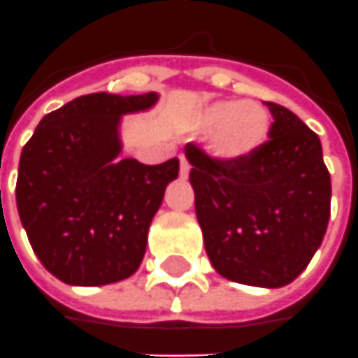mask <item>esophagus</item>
Wrapping results in <instances>:
<instances>
[{"label": "esophagus", "instance_id": "34e87169", "mask_svg": "<svg viewBox=\"0 0 358 358\" xmlns=\"http://www.w3.org/2000/svg\"><path fill=\"white\" fill-rule=\"evenodd\" d=\"M179 162H181L179 173H181V177H187V175H189V171H191V165H189V162L185 159V155H181V157H179Z\"/></svg>", "mask_w": 358, "mask_h": 358}]
</instances>
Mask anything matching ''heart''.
I'll use <instances>...</instances> for the list:
<instances>
[{
  "mask_svg": "<svg viewBox=\"0 0 358 358\" xmlns=\"http://www.w3.org/2000/svg\"><path fill=\"white\" fill-rule=\"evenodd\" d=\"M208 150L222 162H240L265 146L271 132L267 108L255 101H216L199 117Z\"/></svg>",
  "mask_w": 358,
  "mask_h": 358,
  "instance_id": "heart-1",
  "label": "heart"
}]
</instances>
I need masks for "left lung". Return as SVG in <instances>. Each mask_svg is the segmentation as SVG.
I'll use <instances>...</instances> for the list:
<instances>
[{"instance_id":"8db88e82","label":"left lung","mask_w":358,"mask_h":358,"mask_svg":"<svg viewBox=\"0 0 358 358\" xmlns=\"http://www.w3.org/2000/svg\"><path fill=\"white\" fill-rule=\"evenodd\" d=\"M267 107L268 142L250 157L218 164L191 144L185 155L212 267L240 285L280 288L322 245L331 179L314 130L287 107Z\"/></svg>"}]
</instances>
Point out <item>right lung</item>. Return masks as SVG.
<instances>
[{
    "instance_id": "add662e5",
    "label": "right lung",
    "mask_w": 358,
    "mask_h": 358,
    "mask_svg": "<svg viewBox=\"0 0 358 358\" xmlns=\"http://www.w3.org/2000/svg\"><path fill=\"white\" fill-rule=\"evenodd\" d=\"M157 93H91L48 113L24 144L17 210L46 271L73 287H101L136 273L148 230L177 179L179 159H117L120 117L152 108Z\"/></svg>"
}]
</instances>
